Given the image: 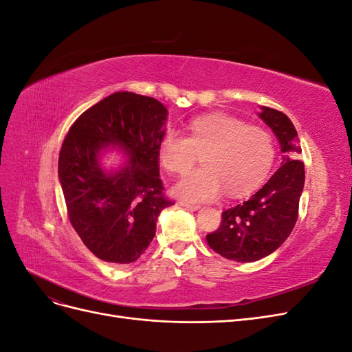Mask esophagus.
<instances>
[{
    "label": "esophagus",
    "instance_id": "1",
    "mask_svg": "<svg viewBox=\"0 0 352 352\" xmlns=\"http://www.w3.org/2000/svg\"><path fill=\"white\" fill-rule=\"evenodd\" d=\"M179 204L185 207V208H188V210H190V211H197L199 208L198 204H192V202H188V201H179Z\"/></svg>",
    "mask_w": 352,
    "mask_h": 352
}]
</instances>
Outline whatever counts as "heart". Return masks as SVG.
<instances>
[{
  "label": "heart",
  "instance_id": "1",
  "mask_svg": "<svg viewBox=\"0 0 352 352\" xmlns=\"http://www.w3.org/2000/svg\"><path fill=\"white\" fill-rule=\"evenodd\" d=\"M201 154L202 166L175 185V194L192 202L251 192L270 173L276 148L273 136L230 116L212 114L190 120L188 136L168 129L160 142V160L170 173H184Z\"/></svg>",
  "mask_w": 352,
  "mask_h": 352
}]
</instances>
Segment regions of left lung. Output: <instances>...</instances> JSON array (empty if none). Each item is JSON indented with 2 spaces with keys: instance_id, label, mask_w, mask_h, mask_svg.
Returning a JSON list of instances; mask_svg holds the SVG:
<instances>
[{
  "instance_id": "obj_1",
  "label": "left lung",
  "mask_w": 352,
  "mask_h": 352,
  "mask_svg": "<svg viewBox=\"0 0 352 352\" xmlns=\"http://www.w3.org/2000/svg\"><path fill=\"white\" fill-rule=\"evenodd\" d=\"M260 117L278 136L283 164L248 201L223 211L219 229L206 236L212 251L232 261H257L278 250L295 226L304 189V162L296 160L301 146L289 117L269 107Z\"/></svg>"
}]
</instances>
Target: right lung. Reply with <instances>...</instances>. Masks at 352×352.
Instances as JSON below:
<instances>
[{
    "label": "right lung",
    "instance_id": "add662e5",
    "mask_svg": "<svg viewBox=\"0 0 352 352\" xmlns=\"http://www.w3.org/2000/svg\"><path fill=\"white\" fill-rule=\"evenodd\" d=\"M166 119L167 110L155 98L116 92L83 111L63 141L58 177L67 217L102 261H136L155 236L160 212L175 204L160 179ZM107 144L130 154L126 166L111 175L98 163Z\"/></svg>",
    "mask_w": 352,
    "mask_h": 352
}]
</instances>
